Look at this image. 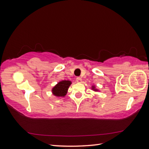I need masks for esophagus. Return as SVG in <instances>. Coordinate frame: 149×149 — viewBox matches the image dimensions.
I'll return each mask as SVG.
<instances>
[{
  "instance_id": "obj_1",
  "label": "esophagus",
  "mask_w": 149,
  "mask_h": 149,
  "mask_svg": "<svg viewBox=\"0 0 149 149\" xmlns=\"http://www.w3.org/2000/svg\"><path fill=\"white\" fill-rule=\"evenodd\" d=\"M76 81H77L78 83H81L82 82V79L81 77H78L76 78Z\"/></svg>"
}]
</instances>
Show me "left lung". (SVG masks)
I'll list each match as a JSON object with an SVG mask.
<instances>
[{
	"label": "left lung",
	"mask_w": 149,
	"mask_h": 149,
	"mask_svg": "<svg viewBox=\"0 0 149 149\" xmlns=\"http://www.w3.org/2000/svg\"><path fill=\"white\" fill-rule=\"evenodd\" d=\"M92 89H93V90H94V91H98V90H97V89H95V86H92Z\"/></svg>",
	"instance_id": "8db88e82"
}]
</instances>
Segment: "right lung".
I'll return each instance as SVG.
<instances>
[{
    "mask_svg": "<svg viewBox=\"0 0 149 149\" xmlns=\"http://www.w3.org/2000/svg\"><path fill=\"white\" fill-rule=\"evenodd\" d=\"M71 84L72 82L70 81H62L59 82L52 89V93L54 96H58V97L65 96L66 95L68 89Z\"/></svg>",
    "mask_w": 149,
    "mask_h": 149,
    "instance_id": "right-lung-1",
    "label": "right lung"
}]
</instances>
